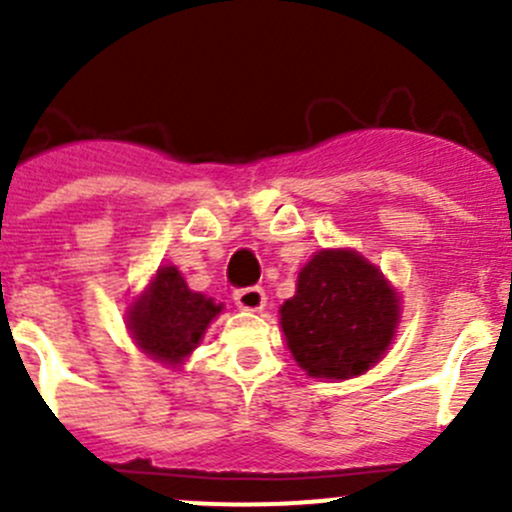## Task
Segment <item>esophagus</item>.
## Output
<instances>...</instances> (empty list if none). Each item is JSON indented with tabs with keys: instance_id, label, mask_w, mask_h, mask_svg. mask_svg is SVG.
I'll return each instance as SVG.
<instances>
[{
	"instance_id": "34e87169",
	"label": "esophagus",
	"mask_w": 512,
	"mask_h": 512,
	"mask_svg": "<svg viewBox=\"0 0 512 512\" xmlns=\"http://www.w3.org/2000/svg\"><path fill=\"white\" fill-rule=\"evenodd\" d=\"M267 297H265V289L262 287H242L235 292V304L245 312H260L265 307Z\"/></svg>"
}]
</instances>
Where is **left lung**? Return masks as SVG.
Listing matches in <instances>:
<instances>
[{
    "label": "left lung",
    "instance_id": "1",
    "mask_svg": "<svg viewBox=\"0 0 512 512\" xmlns=\"http://www.w3.org/2000/svg\"><path fill=\"white\" fill-rule=\"evenodd\" d=\"M399 294L354 250H319L280 307L294 361L314 379H352L374 366L399 327Z\"/></svg>",
    "mask_w": 512,
    "mask_h": 512
}]
</instances>
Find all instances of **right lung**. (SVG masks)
I'll list each match as a JSON object with an SVG mask.
<instances>
[{
	"mask_svg": "<svg viewBox=\"0 0 512 512\" xmlns=\"http://www.w3.org/2000/svg\"><path fill=\"white\" fill-rule=\"evenodd\" d=\"M223 304L193 292L175 265L158 267L141 297L128 307L126 327L133 342L160 364L178 366L193 354Z\"/></svg>",
	"mask_w": 512,
	"mask_h": 512,
	"instance_id": "right-lung-1",
	"label": "right lung"
}]
</instances>
